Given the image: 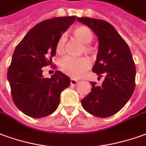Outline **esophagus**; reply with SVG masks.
Here are the masks:
<instances>
[{
  "label": "esophagus",
  "instance_id": "esophagus-1",
  "mask_svg": "<svg viewBox=\"0 0 146 146\" xmlns=\"http://www.w3.org/2000/svg\"><path fill=\"white\" fill-rule=\"evenodd\" d=\"M70 84H71L72 85H76V84H78V81L76 80H74V79H71V80H70Z\"/></svg>",
  "mask_w": 146,
  "mask_h": 146
}]
</instances>
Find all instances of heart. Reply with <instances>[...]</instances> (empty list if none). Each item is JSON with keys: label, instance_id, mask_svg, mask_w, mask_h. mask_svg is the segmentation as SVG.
Masks as SVG:
<instances>
[{"label": "heart", "instance_id": "b5f03b06", "mask_svg": "<svg viewBox=\"0 0 146 146\" xmlns=\"http://www.w3.org/2000/svg\"><path fill=\"white\" fill-rule=\"evenodd\" d=\"M73 36L77 41L83 44V48L81 50L82 53H85L89 55H92L95 53V49L92 46L90 43L93 39L92 31L87 27L79 26L76 27L73 31ZM66 38L65 35H62L59 38L57 45L56 50L59 54H63L66 51ZM91 66L90 61L85 57L80 58H72L66 57L63 58L60 62V69L63 73L73 78H79L84 75Z\"/></svg>", "mask_w": 146, "mask_h": 146}]
</instances>
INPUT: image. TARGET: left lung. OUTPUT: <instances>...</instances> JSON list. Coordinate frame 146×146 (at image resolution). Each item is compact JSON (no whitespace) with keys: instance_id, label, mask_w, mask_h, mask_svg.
I'll list each match as a JSON object with an SVG mask.
<instances>
[{"instance_id":"8db88e82","label":"left lung","mask_w":146,"mask_h":146,"mask_svg":"<svg viewBox=\"0 0 146 146\" xmlns=\"http://www.w3.org/2000/svg\"><path fill=\"white\" fill-rule=\"evenodd\" d=\"M99 40L96 61L92 71L104 80L102 85L90 82L92 91L81 100L83 108L92 115L107 118L119 111L133 94L136 68L130 50L111 23L102 20L80 17Z\"/></svg>"}]
</instances>
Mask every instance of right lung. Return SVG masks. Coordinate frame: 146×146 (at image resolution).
<instances>
[{
    "label": "right lung",
    "instance_id": "add662e5",
    "mask_svg": "<svg viewBox=\"0 0 146 146\" xmlns=\"http://www.w3.org/2000/svg\"><path fill=\"white\" fill-rule=\"evenodd\" d=\"M76 18L42 21L16 46L7 77L13 102L26 115L35 119L50 115L58 107L61 92L70 86V78L66 74L56 71L50 78H45L42 68L51 64L58 38Z\"/></svg>",
    "mask_w": 146,
    "mask_h": 146
}]
</instances>
